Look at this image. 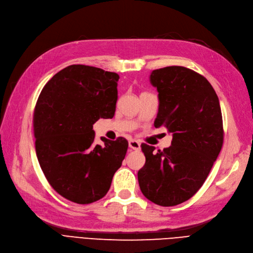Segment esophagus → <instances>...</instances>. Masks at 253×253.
<instances>
[{"label":"esophagus","mask_w":253,"mask_h":253,"mask_svg":"<svg viewBox=\"0 0 253 253\" xmlns=\"http://www.w3.org/2000/svg\"><path fill=\"white\" fill-rule=\"evenodd\" d=\"M129 148L138 151V150H141V144L135 140H131V141H129Z\"/></svg>","instance_id":"esophagus-1"}]
</instances>
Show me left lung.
Returning <instances> with one entry per match:
<instances>
[{
    "label": "left lung",
    "instance_id": "left-lung-1",
    "mask_svg": "<svg viewBox=\"0 0 253 253\" xmlns=\"http://www.w3.org/2000/svg\"><path fill=\"white\" fill-rule=\"evenodd\" d=\"M149 81L159 92L154 127H166L172 141L162 151L142 145L146 162L137 172L138 185L157 205L175 206L197 193L222 149L221 106L207 79L191 69H156Z\"/></svg>",
    "mask_w": 253,
    "mask_h": 253
}]
</instances>
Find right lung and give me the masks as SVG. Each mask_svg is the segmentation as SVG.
Wrapping results in <instances>:
<instances>
[{"instance_id": "1", "label": "right lung", "mask_w": 253, "mask_h": 253, "mask_svg": "<svg viewBox=\"0 0 253 253\" xmlns=\"http://www.w3.org/2000/svg\"><path fill=\"white\" fill-rule=\"evenodd\" d=\"M119 79L116 72L70 65L48 81L38 99L34 130L40 166L52 188L71 202L105 197L125 159L126 138L102 136V146L93 143V124L115 116Z\"/></svg>"}]
</instances>
